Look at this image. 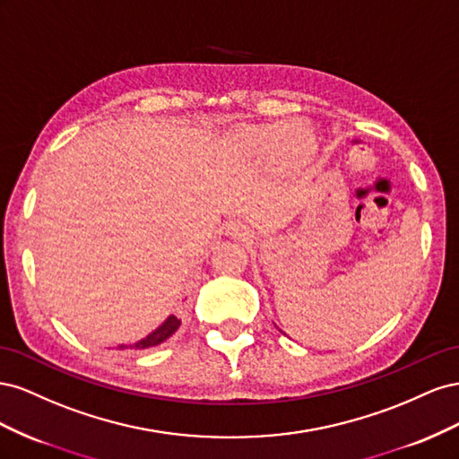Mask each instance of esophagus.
I'll return each mask as SVG.
<instances>
[{
  "label": "esophagus",
  "mask_w": 459,
  "mask_h": 459,
  "mask_svg": "<svg viewBox=\"0 0 459 459\" xmlns=\"http://www.w3.org/2000/svg\"><path fill=\"white\" fill-rule=\"evenodd\" d=\"M229 230H230L232 237H237V238H242V240L252 238V232L247 230L244 225H240V222H232V225L229 227Z\"/></svg>",
  "instance_id": "1"
}]
</instances>
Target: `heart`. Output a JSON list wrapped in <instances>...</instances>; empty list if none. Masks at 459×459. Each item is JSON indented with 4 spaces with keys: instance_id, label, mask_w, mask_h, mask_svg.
Returning <instances> with one entry per match:
<instances>
[{
    "instance_id": "b5f03b06",
    "label": "heart",
    "mask_w": 459,
    "mask_h": 459,
    "mask_svg": "<svg viewBox=\"0 0 459 459\" xmlns=\"http://www.w3.org/2000/svg\"><path fill=\"white\" fill-rule=\"evenodd\" d=\"M237 148L250 160H271L281 155L288 163H299L309 160L311 142L298 126H257L247 128L237 136Z\"/></svg>"
}]
</instances>
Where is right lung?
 <instances>
[{
	"label": "right lung",
	"mask_w": 459,
	"mask_h": 459,
	"mask_svg": "<svg viewBox=\"0 0 459 459\" xmlns=\"http://www.w3.org/2000/svg\"><path fill=\"white\" fill-rule=\"evenodd\" d=\"M178 326H180L178 317L169 316V317H167L160 326H157L155 331H152L148 336H143L142 340H138V342H134V344H128V346L121 344L119 350H125V348H130V350H146V348H153V346H157V344L165 342V340H167L169 336H173V334L177 333Z\"/></svg>",
	"instance_id": "right-lung-1"
}]
</instances>
